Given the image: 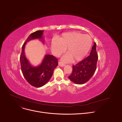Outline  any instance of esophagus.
Masks as SVG:
<instances>
[{
	"label": "esophagus",
	"mask_w": 122,
	"mask_h": 122,
	"mask_svg": "<svg viewBox=\"0 0 122 122\" xmlns=\"http://www.w3.org/2000/svg\"><path fill=\"white\" fill-rule=\"evenodd\" d=\"M58 64H59V66H60V67H64V66H65V64L62 63L60 62H59Z\"/></svg>",
	"instance_id": "1"
}]
</instances>
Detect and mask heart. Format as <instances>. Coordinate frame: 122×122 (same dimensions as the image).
Here are the masks:
<instances>
[{
  "label": "heart",
  "mask_w": 122,
  "mask_h": 122,
  "mask_svg": "<svg viewBox=\"0 0 122 122\" xmlns=\"http://www.w3.org/2000/svg\"><path fill=\"white\" fill-rule=\"evenodd\" d=\"M92 46L91 37L77 31L62 34L58 40H53L51 48L54 54L59 56L64 52L67 54L63 57V61L76 62L82 60L88 53Z\"/></svg>",
  "instance_id": "obj_1"
}]
</instances>
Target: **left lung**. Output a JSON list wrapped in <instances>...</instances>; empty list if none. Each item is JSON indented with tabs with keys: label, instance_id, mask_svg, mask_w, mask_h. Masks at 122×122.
Listing matches in <instances>:
<instances>
[{
	"label": "left lung",
	"instance_id": "obj_1",
	"mask_svg": "<svg viewBox=\"0 0 122 122\" xmlns=\"http://www.w3.org/2000/svg\"><path fill=\"white\" fill-rule=\"evenodd\" d=\"M98 54L97 44L94 42L90 55L80 62L73 66V71L69 79L76 84H85L90 80L97 69Z\"/></svg>",
	"mask_w": 122,
	"mask_h": 122
}]
</instances>
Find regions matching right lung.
I'll list each match as a JSON object with an SVG mask.
<instances>
[{"label":"right lung","mask_w":122,"mask_h":122,"mask_svg":"<svg viewBox=\"0 0 122 122\" xmlns=\"http://www.w3.org/2000/svg\"><path fill=\"white\" fill-rule=\"evenodd\" d=\"M44 30H37L31 34L27 38L22 47L20 61L21 70L24 78L32 86L40 87L46 85L52 76L54 69L58 65V59L54 56L45 55L41 64L37 67L31 65L25 55V45L29 41L40 39L43 41Z\"/></svg>","instance_id":"obj_1"}]
</instances>
